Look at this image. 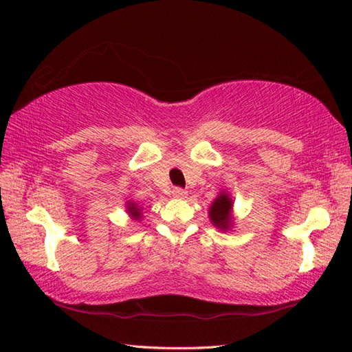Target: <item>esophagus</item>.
I'll return each mask as SVG.
<instances>
[{"mask_svg": "<svg viewBox=\"0 0 352 352\" xmlns=\"http://www.w3.org/2000/svg\"><path fill=\"white\" fill-rule=\"evenodd\" d=\"M172 195H174L175 198H186V195H188V190L183 189V188H174L172 189Z\"/></svg>", "mask_w": 352, "mask_h": 352, "instance_id": "esophagus-1", "label": "esophagus"}]
</instances>
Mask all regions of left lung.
<instances>
[{
  "label": "left lung",
  "mask_w": 352,
  "mask_h": 352,
  "mask_svg": "<svg viewBox=\"0 0 352 352\" xmlns=\"http://www.w3.org/2000/svg\"><path fill=\"white\" fill-rule=\"evenodd\" d=\"M231 198L227 193H221V195L213 201L210 207V221L213 222L214 227L227 230L230 227V219H231Z\"/></svg>",
  "instance_id": "1"
}]
</instances>
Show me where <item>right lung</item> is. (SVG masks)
<instances>
[{
  "label": "right lung",
  "mask_w": 352,
  "mask_h": 352,
  "mask_svg": "<svg viewBox=\"0 0 352 352\" xmlns=\"http://www.w3.org/2000/svg\"><path fill=\"white\" fill-rule=\"evenodd\" d=\"M129 212H130L133 216H136V218H139L140 212H139V208H136V206H134V204H129Z\"/></svg>",
  "instance_id": "1"
}]
</instances>
